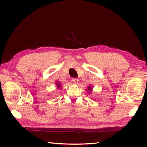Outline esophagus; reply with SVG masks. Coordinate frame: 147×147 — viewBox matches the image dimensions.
I'll return each mask as SVG.
<instances>
[{"label": "esophagus", "instance_id": "esophagus-1", "mask_svg": "<svg viewBox=\"0 0 147 147\" xmlns=\"http://www.w3.org/2000/svg\"><path fill=\"white\" fill-rule=\"evenodd\" d=\"M72 81H73L74 84H77L79 82V80L78 78H72Z\"/></svg>", "mask_w": 147, "mask_h": 147}]
</instances>
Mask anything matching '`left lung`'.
Masks as SVG:
<instances>
[{"instance_id": "obj_1", "label": "left lung", "mask_w": 147, "mask_h": 147, "mask_svg": "<svg viewBox=\"0 0 147 147\" xmlns=\"http://www.w3.org/2000/svg\"><path fill=\"white\" fill-rule=\"evenodd\" d=\"M88 91H91V90H92V88H91V87H90V86H88Z\"/></svg>"}]
</instances>
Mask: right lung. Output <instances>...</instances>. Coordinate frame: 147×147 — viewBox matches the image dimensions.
I'll return each instance as SVG.
<instances>
[{
  "label": "right lung",
  "instance_id": "add662e5",
  "mask_svg": "<svg viewBox=\"0 0 147 147\" xmlns=\"http://www.w3.org/2000/svg\"><path fill=\"white\" fill-rule=\"evenodd\" d=\"M56 85H57V86L58 88H60V87H61V84H60V83H56Z\"/></svg>",
  "mask_w": 147,
  "mask_h": 147
}]
</instances>
